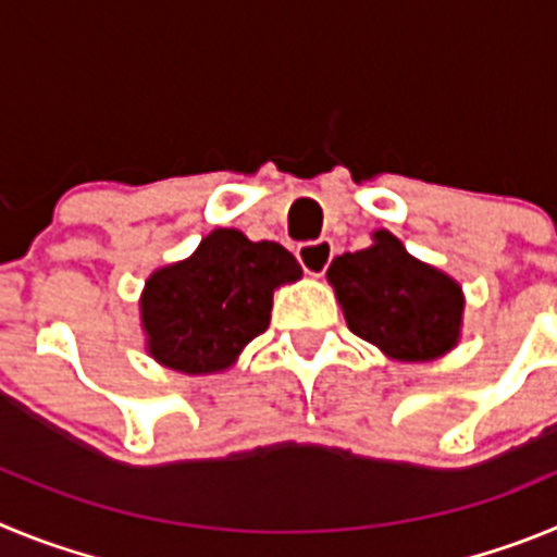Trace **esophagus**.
I'll return each mask as SVG.
<instances>
[{
    "mask_svg": "<svg viewBox=\"0 0 557 557\" xmlns=\"http://www.w3.org/2000/svg\"><path fill=\"white\" fill-rule=\"evenodd\" d=\"M295 256H298V262H301V268L307 270L309 275H323L329 264H332L334 245L329 243V239H314V243L298 245Z\"/></svg>",
    "mask_w": 557,
    "mask_h": 557,
    "instance_id": "34e87169",
    "label": "esophagus"
}]
</instances>
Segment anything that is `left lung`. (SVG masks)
Instances as JSON below:
<instances>
[{
    "label": "left lung",
    "instance_id": "obj_1",
    "mask_svg": "<svg viewBox=\"0 0 557 557\" xmlns=\"http://www.w3.org/2000/svg\"><path fill=\"white\" fill-rule=\"evenodd\" d=\"M329 284L357 337L398 362H432L457 348L466 295L444 270L421 262L391 231L329 264Z\"/></svg>",
    "mask_w": 557,
    "mask_h": 557
}]
</instances>
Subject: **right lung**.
<instances>
[{
  "instance_id": "1",
  "label": "right lung",
  "mask_w": 557,
  "mask_h": 557,
  "mask_svg": "<svg viewBox=\"0 0 557 557\" xmlns=\"http://www.w3.org/2000/svg\"><path fill=\"white\" fill-rule=\"evenodd\" d=\"M301 275V264L278 243L214 228L195 253L145 282L139 318L147 354L186 376L228 371L268 329L275 289Z\"/></svg>"
}]
</instances>
